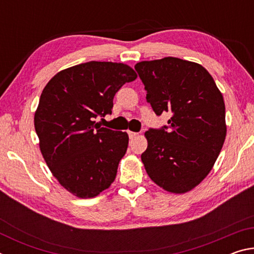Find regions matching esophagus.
<instances>
[{
    "mask_svg": "<svg viewBox=\"0 0 254 254\" xmlns=\"http://www.w3.org/2000/svg\"><path fill=\"white\" fill-rule=\"evenodd\" d=\"M127 134H128V137H130V139H134V137L139 134V133L137 132H133V131H127Z\"/></svg>",
    "mask_w": 254,
    "mask_h": 254,
    "instance_id": "1",
    "label": "esophagus"
}]
</instances>
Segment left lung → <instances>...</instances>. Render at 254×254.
Instances as JSON below:
<instances>
[{"mask_svg":"<svg viewBox=\"0 0 254 254\" xmlns=\"http://www.w3.org/2000/svg\"><path fill=\"white\" fill-rule=\"evenodd\" d=\"M157 115L171 114L168 126L145 132L141 159L152 182L183 194L212 170L226 136L223 95L205 68L175 57L134 66Z\"/></svg>","mask_w":254,"mask_h":254,"instance_id":"8db88e82","label":"left lung"}]
</instances>
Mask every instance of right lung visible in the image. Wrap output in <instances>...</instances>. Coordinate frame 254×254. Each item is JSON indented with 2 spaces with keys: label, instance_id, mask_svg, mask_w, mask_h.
Returning <instances> with one entry per match:
<instances>
[{
  "label": "right lung",
  "instance_id": "right-lung-1",
  "mask_svg": "<svg viewBox=\"0 0 254 254\" xmlns=\"http://www.w3.org/2000/svg\"><path fill=\"white\" fill-rule=\"evenodd\" d=\"M135 78L124 64L88 62L59 71L42 91L34 114L41 153L75 196L95 197L117 177L127 133L100 127L94 119L112 114L114 95Z\"/></svg>",
  "mask_w": 254,
  "mask_h": 254
}]
</instances>
